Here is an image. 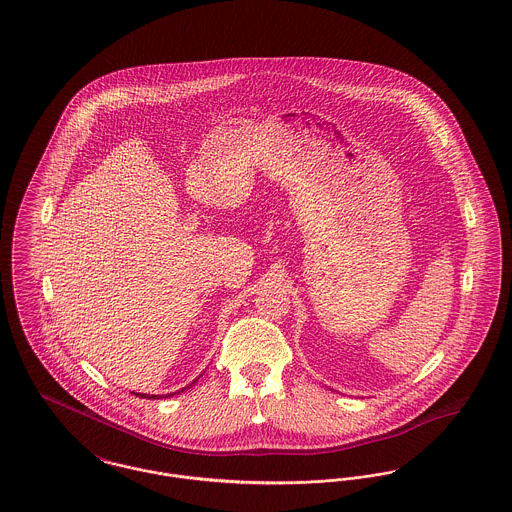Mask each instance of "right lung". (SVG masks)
<instances>
[{"label":"right lung","mask_w":512,"mask_h":512,"mask_svg":"<svg viewBox=\"0 0 512 512\" xmlns=\"http://www.w3.org/2000/svg\"><path fill=\"white\" fill-rule=\"evenodd\" d=\"M191 385H193V383H191ZM191 385H189V387H191ZM189 387H185V389H189ZM185 389H181V391H185ZM133 394H135V392H133ZM172 394H174V392H172ZM137 396H141V398H162V396H158V394H139V392H137ZM168 396H170V394H168Z\"/></svg>","instance_id":"1"}]
</instances>
